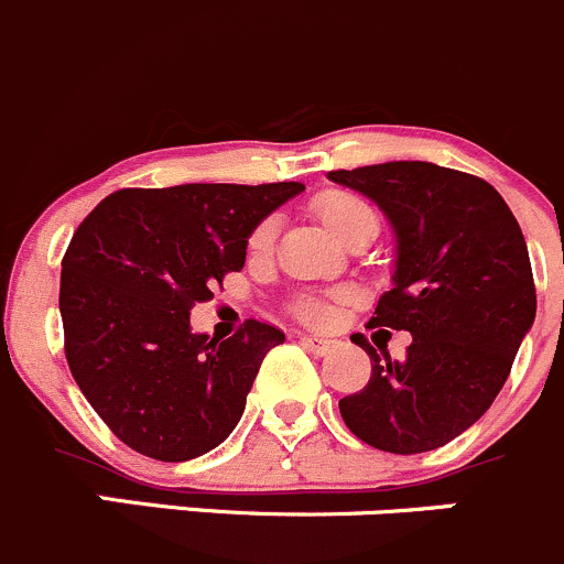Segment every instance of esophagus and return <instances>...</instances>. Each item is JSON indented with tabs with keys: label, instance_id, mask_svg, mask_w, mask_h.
I'll list each match as a JSON object with an SVG mask.
<instances>
[{
	"label": "esophagus",
	"instance_id": "34e87169",
	"mask_svg": "<svg viewBox=\"0 0 564 564\" xmlns=\"http://www.w3.org/2000/svg\"><path fill=\"white\" fill-rule=\"evenodd\" d=\"M300 344H303L311 355H318V357L329 355V351L335 349L333 338H318V335H303V338H300Z\"/></svg>",
	"mask_w": 564,
	"mask_h": 564
}]
</instances>
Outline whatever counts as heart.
I'll use <instances>...</instances> for the list:
<instances>
[{
	"mask_svg": "<svg viewBox=\"0 0 564 564\" xmlns=\"http://www.w3.org/2000/svg\"><path fill=\"white\" fill-rule=\"evenodd\" d=\"M314 213L338 240L351 229V226L360 224V220L377 218L366 198L357 196V193L351 191H338V187H335V191L318 193L314 198ZM272 237H275V220H261V224L250 231L248 250L253 256L267 253V250L272 248ZM300 316H303L305 322L322 324L324 318H327V308H324L322 303H305L303 308H300Z\"/></svg>",
	"mask_w": 564,
	"mask_h": 564,
	"instance_id": "obj_1",
	"label": "heart"
}]
</instances>
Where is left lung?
<instances>
[{"mask_svg": "<svg viewBox=\"0 0 564 564\" xmlns=\"http://www.w3.org/2000/svg\"><path fill=\"white\" fill-rule=\"evenodd\" d=\"M329 180L379 204L395 231L392 289L371 324L412 335L401 362L371 357V379L338 401L366 445L436 451L486 414L538 311L519 220L480 176L425 161L338 169Z\"/></svg>", "mask_w": 564, "mask_h": 564, "instance_id": "1", "label": "left lung"}]
</instances>
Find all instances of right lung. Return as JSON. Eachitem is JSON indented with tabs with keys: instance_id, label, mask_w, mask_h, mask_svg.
<instances>
[{
	"instance_id": "1",
	"label": "right lung",
	"mask_w": 564,
	"mask_h": 564,
	"mask_svg": "<svg viewBox=\"0 0 564 564\" xmlns=\"http://www.w3.org/2000/svg\"><path fill=\"white\" fill-rule=\"evenodd\" d=\"M303 182L124 187L62 259L65 357L100 420L141 456L191 460L240 423L261 360L286 335L248 318L231 338L191 329V308L246 264L248 237Z\"/></svg>"
}]
</instances>
